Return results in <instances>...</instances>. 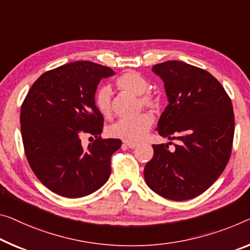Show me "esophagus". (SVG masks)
<instances>
[{
	"label": "esophagus",
	"mask_w": 250,
	"mask_h": 250,
	"mask_svg": "<svg viewBox=\"0 0 250 250\" xmlns=\"http://www.w3.org/2000/svg\"><path fill=\"white\" fill-rule=\"evenodd\" d=\"M124 145L129 148H135L137 146V143H135V142H124Z\"/></svg>",
	"instance_id": "esophagus-1"
}]
</instances>
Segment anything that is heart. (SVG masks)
Wrapping results in <instances>:
<instances>
[{"label": "heart", "mask_w": 250, "mask_h": 250, "mask_svg": "<svg viewBox=\"0 0 250 250\" xmlns=\"http://www.w3.org/2000/svg\"><path fill=\"white\" fill-rule=\"evenodd\" d=\"M115 85L122 91L135 96H140V106L157 110L160 108V99L156 96L147 93L149 83L143 76L136 71H128L118 77ZM94 104L103 116L109 117L112 115V90L109 87H101L95 93ZM154 118L149 113L144 112L134 118L120 120L109 127V134L114 137L124 141H138L143 138L152 127Z\"/></svg>", "instance_id": "b5f03b06"}]
</instances>
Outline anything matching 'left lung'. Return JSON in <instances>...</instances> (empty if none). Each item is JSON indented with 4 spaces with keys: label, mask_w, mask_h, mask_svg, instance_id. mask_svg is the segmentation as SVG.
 Listing matches in <instances>:
<instances>
[{
    "label": "left lung",
    "mask_w": 250,
    "mask_h": 250,
    "mask_svg": "<svg viewBox=\"0 0 250 250\" xmlns=\"http://www.w3.org/2000/svg\"><path fill=\"white\" fill-rule=\"evenodd\" d=\"M152 71L163 80L168 101L156 130L178 143L174 151L167 144L153 145L145 182L165 199L189 200L212 186L228 163L235 133L232 104L221 83L201 68L168 60Z\"/></svg>",
    "instance_id": "8db88e82"
}]
</instances>
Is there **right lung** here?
Wrapping results in <instances>:
<instances>
[{
	"mask_svg": "<svg viewBox=\"0 0 250 250\" xmlns=\"http://www.w3.org/2000/svg\"><path fill=\"white\" fill-rule=\"evenodd\" d=\"M114 74L91 61L63 64L41 75L23 101L25 156L40 182L57 194L85 197L109 179L110 157L122 141L101 137L104 117L94 96L101 79ZM85 133L96 137L87 149L81 145Z\"/></svg>",
	"mask_w": 250,
	"mask_h": 250,
	"instance_id": "right-lung-1",
	"label": "right lung"
}]
</instances>
